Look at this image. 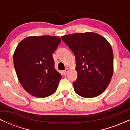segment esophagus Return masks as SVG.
Segmentation results:
<instances>
[{
	"mask_svg": "<svg viewBox=\"0 0 130 130\" xmlns=\"http://www.w3.org/2000/svg\"><path fill=\"white\" fill-rule=\"evenodd\" d=\"M68 71H69V69H68V68H66V69H65V70H64V71H63L64 75H65V74H67V73H68Z\"/></svg>",
	"mask_w": 130,
	"mask_h": 130,
	"instance_id": "obj_1",
	"label": "esophagus"
}]
</instances>
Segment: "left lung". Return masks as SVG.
Masks as SVG:
<instances>
[{"label": "left lung", "mask_w": 130, "mask_h": 130, "mask_svg": "<svg viewBox=\"0 0 130 130\" xmlns=\"http://www.w3.org/2000/svg\"><path fill=\"white\" fill-rule=\"evenodd\" d=\"M75 56L77 79L74 90L84 98H93L105 90L114 70V56L111 44L94 32L76 33L61 37Z\"/></svg>", "instance_id": "obj_1"}]
</instances>
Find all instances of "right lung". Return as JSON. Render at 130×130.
Returning a JSON list of instances; mask_svg holds the SVG:
<instances>
[{
	"mask_svg": "<svg viewBox=\"0 0 130 130\" xmlns=\"http://www.w3.org/2000/svg\"><path fill=\"white\" fill-rule=\"evenodd\" d=\"M61 42L59 37H27L16 47L13 63L21 84L28 93L38 98L56 92L62 75L54 68L53 54Z\"/></svg>",
	"mask_w": 130,
	"mask_h": 130,
	"instance_id": "obj_1",
	"label": "right lung"
}]
</instances>
